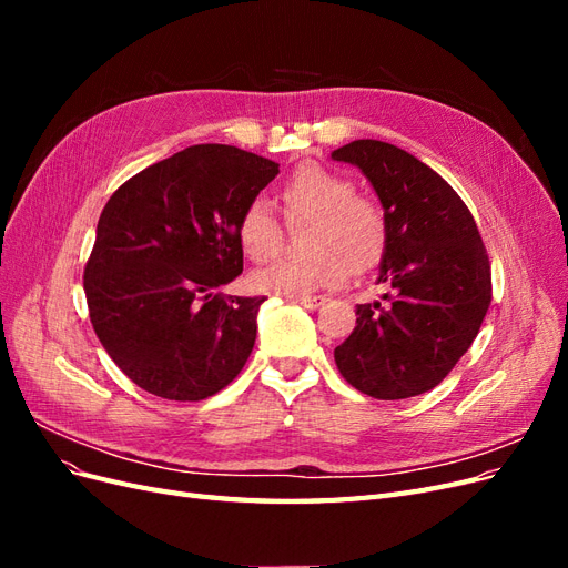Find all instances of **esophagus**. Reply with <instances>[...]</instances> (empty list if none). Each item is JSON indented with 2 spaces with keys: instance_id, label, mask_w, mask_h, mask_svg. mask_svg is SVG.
<instances>
[{
  "instance_id": "1",
  "label": "esophagus",
  "mask_w": 568,
  "mask_h": 568,
  "mask_svg": "<svg viewBox=\"0 0 568 568\" xmlns=\"http://www.w3.org/2000/svg\"><path fill=\"white\" fill-rule=\"evenodd\" d=\"M294 303H301L303 307H311V311H315V307L324 305V296H301V298H291Z\"/></svg>"
}]
</instances>
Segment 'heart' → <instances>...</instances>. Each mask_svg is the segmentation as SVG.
Wrapping results in <instances>:
<instances>
[{
  "mask_svg": "<svg viewBox=\"0 0 568 568\" xmlns=\"http://www.w3.org/2000/svg\"><path fill=\"white\" fill-rule=\"evenodd\" d=\"M280 196L288 217H311L303 257H280L253 274L265 294L301 298L332 288L348 270L365 272L382 261L388 242V215L374 196L357 194L355 182L320 163L294 170ZM280 222L263 199H253L239 215L236 239L253 261H267L280 248Z\"/></svg>",
  "mask_w": 568,
  "mask_h": 568,
  "instance_id": "heart-1",
  "label": "heart"
}]
</instances>
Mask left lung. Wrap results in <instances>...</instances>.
I'll return each mask as SVG.
<instances>
[{
    "label": "left lung",
    "instance_id": "left-lung-1",
    "mask_svg": "<svg viewBox=\"0 0 568 568\" xmlns=\"http://www.w3.org/2000/svg\"><path fill=\"white\" fill-rule=\"evenodd\" d=\"M332 159L363 170L388 215L379 270L388 303L357 305L336 367L376 400L412 398L438 386L474 343L493 298L488 251L467 203L412 153L355 140Z\"/></svg>",
    "mask_w": 568,
    "mask_h": 568
}]
</instances>
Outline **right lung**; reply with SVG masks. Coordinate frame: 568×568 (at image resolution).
<instances>
[{
  "mask_svg": "<svg viewBox=\"0 0 568 568\" xmlns=\"http://www.w3.org/2000/svg\"><path fill=\"white\" fill-rule=\"evenodd\" d=\"M280 163L196 144L120 184L84 265L94 332L130 382L196 403L244 369L265 296H222L244 270L236 222Z\"/></svg>",
  "mask_w": 568,
  "mask_h": 568,
  "instance_id": "1",
  "label": "right lung"
}]
</instances>
